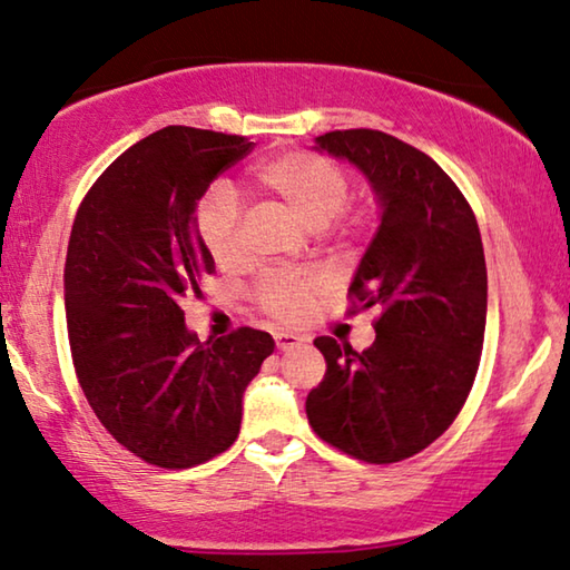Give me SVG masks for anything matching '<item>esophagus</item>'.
Masks as SVG:
<instances>
[{
  "label": "esophagus",
  "instance_id": "1",
  "mask_svg": "<svg viewBox=\"0 0 570 570\" xmlns=\"http://www.w3.org/2000/svg\"><path fill=\"white\" fill-rule=\"evenodd\" d=\"M275 344H277L279 352H291V348H295L297 344H303V338L291 334V331H277Z\"/></svg>",
  "mask_w": 570,
  "mask_h": 570
}]
</instances>
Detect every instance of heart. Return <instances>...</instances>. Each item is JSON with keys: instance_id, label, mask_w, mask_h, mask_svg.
I'll return each mask as SVG.
<instances>
[{"instance_id": "b5f03b06", "label": "heart", "mask_w": 570, "mask_h": 570, "mask_svg": "<svg viewBox=\"0 0 570 570\" xmlns=\"http://www.w3.org/2000/svg\"><path fill=\"white\" fill-rule=\"evenodd\" d=\"M346 170L328 157L291 150L262 160L252 170L244 196L257 200L265 212L293 216L308 229H323L338 216L348 198ZM354 229V222L341 224L338 232ZM198 234L218 267L232 269L242 262V222L234 200L224 190H214L198 212ZM318 285L308 277H265L257 285L255 301L277 321L295 323L311 313Z\"/></svg>"}]
</instances>
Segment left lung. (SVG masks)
<instances>
[{
  "mask_svg": "<svg viewBox=\"0 0 570 570\" xmlns=\"http://www.w3.org/2000/svg\"><path fill=\"white\" fill-rule=\"evenodd\" d=\"M321 150L354 163L382 200L352 308H376L364 352L318 336L326 374L305 400L321 441L366 463L410 459L461 413L487 326V262L476 216L456 183L417 147L380 129H336Z\"/></svg>",
  "mask_w": 570,
  "mask_h": 570,
  "instance_id": "8db88e82",
  "label": "left lung"
}]
</instances>
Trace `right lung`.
Segmentation results:
<instances>
[{"label":"right lung","mask_w":570,"mask_h":570,"mask_svg":"<svg viewBox=\"0 0 570 570\" xmlns=\"http://www.w3.org/2000/svg\"><path fill=\"white\" fill-rule=\"evenodd\" d=\"M252 147L242 135L157 129L96 178L73 218L63 285L78 384L114 441L157 469L229 449L244 390L275 352L247 326L200 344L180 308L214 273L196 204Z\"/></svg>","instance_id":"add662e5"}]
</instances>
